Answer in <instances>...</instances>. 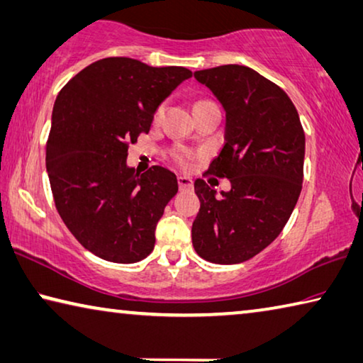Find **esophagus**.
Masks as SVG:
<instances>
[{"mask_svg":"<svg viewBox=\"0 0 363 363\" xmlns=\"http://www.w3.org/2000/svg\"><path fill=\"white\" fill-rule=\"evenodd\" d=\"M177 184H179L181 191H192V187H194L192 179H191V177H187V176L177 177Z\"/></svg>","mask_w":363,"mask_h":363,"instance_id":"1","label":"esophagus"}]
</instances>
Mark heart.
Wrapping results in <instances>:
<instances>
[{"mask_svg": "<svg viewBox=\"0 0 363 363\" xmlns=\"http://www.w3.org/2000/svg\"><path fill=\"white\" fill-rule=\"evenodd\" d=\"M197 103H202V101H197ZM163 113H164V105H163V103H161V105H158L157 109H155V113H153V121H155V123H158V121L163 118ZM177 158H179V161H181L182 164H186V157H182V155H179V157H177Z\"/></svg>", "mask_w": 363, "mask_h": 363, "instance_id": "b5f03b06", "label": "heart"}]
</instances>
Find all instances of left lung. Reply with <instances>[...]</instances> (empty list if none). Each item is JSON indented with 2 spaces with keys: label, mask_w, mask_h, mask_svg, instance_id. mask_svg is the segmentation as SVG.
I'll return each instance as SVG.
<instances>
[{
  "label": "left lung",
  "mask_w": 363,
  "mask_h": 363,
  "mask_svg": "<svg viewBox=\"0 0 363 363\" xmlns=\"http://www.w3.org/2000/svg\"><path fill=\"white\" fill-rule=\"evenodd\" d=\"M226 111L224 145L208 172L231 181L216 192L194 182L200 210L192 244L206 262L250 260L283 231L303 181V134L297 109L283 89L254 69L226 65L194 72Z\"/></svg>",
  "instance_id": "obj_1"
}]
</instances>
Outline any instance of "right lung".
Listing matches in <instances>:
<instances>
[{
  "instance_id": "right-lung-1",
  "label": "right lung",
  "mask_w": 363,
  "mask_h": 363,
  "mask_svg": "<svg viewBox=\"0 0 363 363\" xmlns=\"http://www.w3.org/2000/svg\"><path fill=\"white\" fill-rule=\"evenodd\" d=\"M192 72L105 57L82 69L56 96L47 172L56 210L80 244L113 263L140 262L177 194L174 172L125 163L129 143L150 130L153 113Z\"/></svg>"
}]
</instances>
